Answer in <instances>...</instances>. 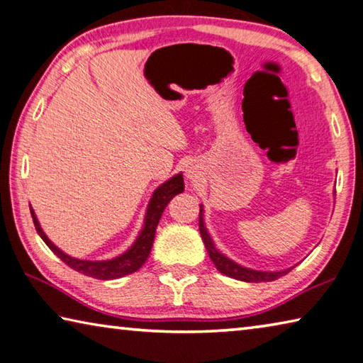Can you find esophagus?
Listing matches in <instances>:
<instances>
[{
  "label": "esophagus",
  "instance_id": "1",
  "mask_svg": "<svg viewBox=\"0 0 363 363\" xmlns=\"http://www.w3.org/2000/svg\"><path fill=\"white\" fill-rule=\"evenodd\" d=\"M186 174H188V178H191V180H193V178H196V175L193 174V172H191V170H188V172H186Z\"/></svg>",
  "mask_w": 363,
  "mask_h": 363
}]
</instances>
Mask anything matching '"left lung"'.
Instances as JSON below:
<instances>
[{
    "instance_id": "left-lung-1",
    "label": "left lung",
    "mask_w": 363,
    "mask_h": 363,
    "mask_svg": "<svg viewBox=\"0 0 363 363\" xmlns=\"http://www.w3.org/2000/svg\"><path fill=\"white\" fill-rule=\"evenodd\" d=\"M336 193V191H335ZM199 231H201V238H203L204 245L207 252H209V257L213 262V265L217 267V270L227 275L230 278H235V280L240 281H246V283H260V281H273L278 280V278L286 275L288 272H291L294 267H289V269L284 270H277V272H265V270H254L249 269V267L240 265L235 260H231L227 255L222 254L218 249L213 245L212 238L209 235V231L206 228V222H204V206H199Z\"/></svg>"
}]
</instances>
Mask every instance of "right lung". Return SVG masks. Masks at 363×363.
<instances>
[{
	"instance_id": "add662e5",
	"label": "right lung",
	"mask_w": 363,
	"mask_h": 363,
	"mask_svg": "<svg viewBox=\"0 0 363 363\" xmlns=\"http://www.w3.org/2000/svg\"><path fill=\"white\" fill-rule=\"evenodd\" d=\"M185 191V183H183V174H177L167 182H164L162 185L154 189V193L150 199V204L146 207V216L143 220V228L140 230L138 236L133 241V245L130 246L125 252L118 254L117 257H112L108 260H85V259H77L72 255L65 254L61 251L55 242L41 228L37 216H35L33 209L30 207V213L41 240L46 242V246L55 252L64 264H67L70 269L75 272L83 273V275L96 278V280H116V278H122L130 273L141 269V265L146 262V259L150 257L154 235H156L157 223L160 220V216L167 204L177 194Z\"/></svg>"
}]
</instances>
